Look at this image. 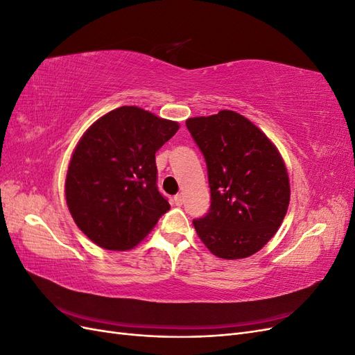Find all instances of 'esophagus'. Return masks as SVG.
I'll list each match as a JSON object with an SVG mask.
<instances>
[{
	"instance_id": "1",
	"label": "esophagus",
	"mask_w": 355,
	"mask_h": 355,
	"mask_svg": "<svg viewBox=\"0 0 355 355\" xmlns=\"http://www.w3.org/2000/svg\"><path fill=\"white\" fill-rule=\"evenodd\" d=\"M173 201H175L176 206H182V202H184V197H182L180 194H178V196H175Z\"/></svg>"
}]
</instances>
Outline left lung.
Wrapping results in <instances>:
<instances>
[{"mask_svg":"<svg viewBox=\"0 0 355 355\" xmlns=\"http://www.w3.org/2000/svg\"><path fill=\"white\" fill-rule=\"evenodd\" d=\"M187 127L206 158L210 210L194 227L222 259H244L270 241L287 213L290 182L284 159L259 127L222 110L188 118Z\"/></svg>","mask_w":355,"mask_h":355,"instance_id":"left-lung-1","label":"left lung"}]
</instances>
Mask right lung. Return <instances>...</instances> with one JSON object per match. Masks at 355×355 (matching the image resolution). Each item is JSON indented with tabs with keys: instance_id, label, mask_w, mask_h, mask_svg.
<instances>
[{
	"instance_id": "right-lung-1",
	"label": "right lung",
	"mask_w": 355,
	"mask_h": 355,
	"mask_svg": "<svg viewBox=\"0 0 355 355\" xmlns=\"http://www.w3.org/2000/svg\"><path fill=\"white\" fill-rule=\"evenodd\" d=\"M139 106L98 118L71 155L65 198L77 227L106 250L141 243L170 209L157 189L155 153L179 130Z\"/></svg>"
}]
</instances>
